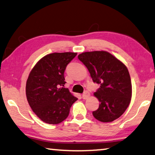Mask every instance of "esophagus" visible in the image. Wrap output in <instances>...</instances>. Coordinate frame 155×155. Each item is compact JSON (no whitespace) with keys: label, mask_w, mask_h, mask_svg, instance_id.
Instances as JSON below:
<instances>
[{"label":"esophagus","mask_w":155,"mask_h":155,"mask_svg":"<svg viewBox=\"0 0 155 155\" xmlns=\"http://www.w3.org/2000/svg\"><path fill=\"white\" fill-rule=\"evenodd\" d=\"M90 92H87V91H85L84 92V94H82V98L84 99V100H86V99H87L90 97Z\"/></svg>","instance_id":"1"}]
</instances>
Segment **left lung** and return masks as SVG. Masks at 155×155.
<instances>
[{"label":"left lung","mask_w":155,"mask_h":155,"mask_svg":"<svg viewBox=\"0 0 155 155\" xmlns=\"http://www.w3.org/2000/svg\"><path fill=\"white\" fill-rule=\"evenodd\" d=\"M88 70L94 83L100 84L94 95L100 106L92 115L99 121L110 122L124 114L131 98V82L127 67L104 51L84 52L78 55Z\"/></svg>","instance_id":"obj_1"}]
</instances>
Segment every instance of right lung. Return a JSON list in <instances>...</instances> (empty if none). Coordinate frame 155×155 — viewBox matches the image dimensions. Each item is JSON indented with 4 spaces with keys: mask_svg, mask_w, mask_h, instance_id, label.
<instances>
[{
    "mask_svg": "<svg viewBox=\"0 0 155 155\" xmlns=\"http://www.w3.org/2000/svg\"><path fill=\"white\" fill-rule=\"evenodd\" d=\"M77 53H53L39 61L29 74L27 100L39 118L48 124L61 123L68 117L77 98L63 87L66 67Z\"/></svg>",
    "mask_w": 155,
    "mask_h": 155,
    "instance_id": "obj_1",
    "label": "right lung"
}]
</instances>
